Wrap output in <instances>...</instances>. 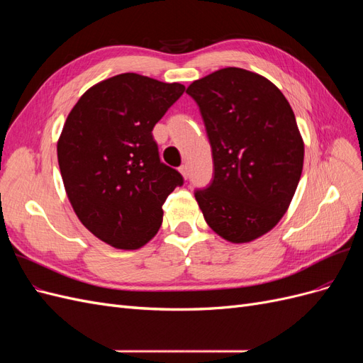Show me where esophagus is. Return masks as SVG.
I'll use <instances>...</instances> for the list:
<instances>
[{
  "mask_svg": "<svg viewBox=\"0 0 363 363\" xmlns=\"http://www.w3.org/2000/svg\"><path fill=\"white\" fill-rule=\"evenodd\" d=\"M180 172H182V175H183L184 179H188L189 177V167H188V164H182Z\"/></svg>",
  "mask_w": 363,
  "mask_h": 363,
  "instance_id": "esophagus-1",
  "label": "esophagus"
}]
</instances>
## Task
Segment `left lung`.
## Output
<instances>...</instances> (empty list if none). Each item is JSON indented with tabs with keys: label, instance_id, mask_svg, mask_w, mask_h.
<instances>
[{
	"label": "left lung",
	"instance_id": "8db88e82",
	"mask_svg": "<svg viewBox=\"0 0 363 363\" xmlns=\"http://www.w3.org/2000/svg\"><path fill=\"white\" fill-rule=\"evenodd\" d=\"M186 94L200 107L213 157V180L195 200L216 235L251 242L277 225L301 177L292 107L276 84L242 68L208 74Z\"/></svg>",
	"mask_w": 363,
	"mask_h": 363
}]
</instances>
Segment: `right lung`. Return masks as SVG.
<instances>
[{"mask_svg": "<svg viewBox=\"0 0 363 363\" xmlns=\"http://www.w3.org/2000/svg\"><path fill=\"white\" fill-rule=\"evenodd\" d=\"M183 92L180 83L119 74L87 89L65 121L57 140L65 191L103 242L138 250L159 232L162 206L183 177L160 162L152 128Z\"/></svg>", "mask_w": 363, "mask_h": 363, "instance_id": "add662e5", "label": "right lung"}]
</instances>
